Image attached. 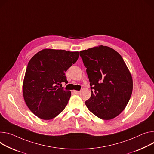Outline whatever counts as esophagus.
Listing matches in <instances>:
<instances>
[{"label": "esophagus", "mask_w": 154, "mask_h": 154, "mask_svg": "<svg viewBox=\"0 0 154 154\" xmlns=\"http://www.w3.org/2000/svg\"><path fill=\"white\" fill-rule=\"evenodd\" d=\"M73 92H74L75 94H79V93H80L79 91H76V90H74Z\"/></svg>", "instance_id": "1"}]
</instances>
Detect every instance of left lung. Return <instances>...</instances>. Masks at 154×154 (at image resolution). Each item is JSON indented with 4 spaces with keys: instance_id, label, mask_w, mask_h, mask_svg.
Wrapping results in <instances>:
<instances>
[{
    "instance_id": "obj_1",
    "label": "left lung",
    "mask_w": 154,
    "mask_h": 154,
    "mask_svg": "<svg viewBox=\"0 0 154 154\" xmlns=\"http://www.w3.org/2000/svg\"><path fill=\"white\" fill-rule=\"evenodd\" d=\"M80 56L90 83L87 108L100 119L115 118L127 105L133 90L132 77L123 59L103 45L80 51Z\"/></svg>"
}]
</instances>
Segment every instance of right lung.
Wrapping results in <instances>:
<instances>
[{
    "label": "right lung",
    "instance_id": "right-lung-1",
    "mask_svg": "<svg viewBox=\"0 0 154 154\" xmlns=\"http://www.w3.org/2000/svg\"><path fill=\"white\" fill-rule=\"evenodd\" d=\"M78 51L45 49L36 53L27 64L23 93L32 112L44 120L59 115L67 104L71 92L64 90L65 72L79 58Z\"/></svg>",
    "mask_w": 154,
    "mask_h": 154
}]
</instances>
